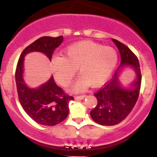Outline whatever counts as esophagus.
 Here are the masks:
<instances>
[{
  "instance_id": "esophagus-1",
  "label": "esophagus",
  "mask_w": 157,
  "mask_h": 157,
  "mask_svg": "<svg viewBox=\"0 0 157 157\" xmlns=\"http://www.w3.org/2000/svg\"><path fill=\"white\" fill-rule=\"evenodd\" d=\"M86 95H80V96H77L75 97L76 99H83L85 97H86Z\"/></svg>"
}]
</instances>
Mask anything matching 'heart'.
<instances>
[{"label": "heart", "instance_id": "heart-1", "mask_svg": "<svg viewBox=\"0 0 157 157\" xmlns=\"http://www.w3.org/2000/svg\"><path fill=\"white\" fill-rule=\"evenodd\" d=\"M118 62V52L110 46L90 41H83L70 45L65 57L55 56L51 67L55 80L62 86H67L79 68L83 77L76 83V90L91 83L98 86L112 74Z\"/></svg>", "mask_w": 157, "mask_h": 157}]
</instances>
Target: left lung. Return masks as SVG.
<instances>
[{"label":"left lung","instance_id":"8db88e82","mask_svg":"<svg viewBox=\"0 0 157 157\" xmlns=\"http://www.w3.org/2000/svg\"><path fill=\"white\" fill-rule=\"evenodd\" d=\"M121 55V64L112 79L94 93L97 105L90 112L93 121L102 125L112 126L122 121L135 105L141 86V72L137 57L128 46L112 39ZM124 68L134 69L136 80L129 85H123L120 73Z\"/></svg>","mask_w":157,"mask_h":157}]
</instances>
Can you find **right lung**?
Instances as JSON below:
<instances>
[{"mask_svg":"<svg viewBox=\"0 0 157 157\" xmlns=\"http://www.w3.org/2000/svg\"><path fill=\"white\" fill-rule=\"evenodd\" d=\"M63 40L62 36L39 38L23 51L16 68V84L20 104L32 119L42 125H56L64 121L69 113V102L74 99L55 83L53 77L39 88L28 87L23 80V58L30 52H41L52 60L54 51Z\"/></svg>","mask_w":157,"mask_h":157,"instance_id":"obj_1","label":"right lung"}]
</instances>
